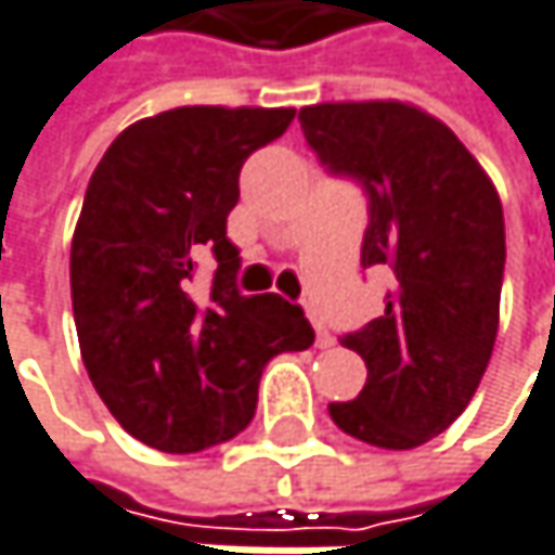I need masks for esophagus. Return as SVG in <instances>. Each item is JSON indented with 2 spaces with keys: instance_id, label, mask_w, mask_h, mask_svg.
<instances>
[{
  "instance_id": "obj_1",
  "label": "esophagus",
  "mask_w": 555,
  "mask_h": 555,
  "mask_svg": "<svg viewBox=\"0 0 555 555\" xmlns=\"http://www.w3.org/2000/svg\"><path fill=\"white\" fill-rule=\"evenodd\" d=\"M311 324H314V333H318V349H330V346H336V336L327 330L324 318H318V311H311Z\"/></svg>"
}]
</instances>
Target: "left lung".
Wrapping results in <instances>:
<instances>
[{"label":"left lung","instance_id":"1","mask_svg":"<svg viewBox=\"0 0 555 555\" xmlns=\"http://www.w3.org/2000/svg\"><path fill=\"white\" fill-rule=\"evenodd\" d=\"M298 120L330 171L369 193L362 267L393 273L384 314L343 336L369 378L356 400L330 403V420L375 448H420L467 410L495 346L502 199L464 142L416 104L330 101Z\"/></svg>","mask_w":555,"mask_h":555}]
</instances>
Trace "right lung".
I'll list each match as a JSON object with an SVG mask.
<instances>
[{"label": "right lung", "instance_id": "obj_1", "mask_svg": "<svg viewBox=\"0 0 555 555\" xmlns=\"http://www.w3.org/2000/svg\"><path fill=\"white\" fill-rule=\"evenodd\" d=\"M295 107H175L127 127L88 180L69 282L78 349L114 420L149 448L193 454L254 420L263 365L314 330L279 295H241L225 237L237 175ZM217 260L196 296L199 256Z\"/></svg>", "mask_w": 555, "mask_h": 555}]
</instances>
